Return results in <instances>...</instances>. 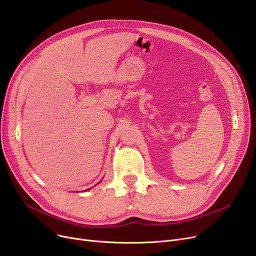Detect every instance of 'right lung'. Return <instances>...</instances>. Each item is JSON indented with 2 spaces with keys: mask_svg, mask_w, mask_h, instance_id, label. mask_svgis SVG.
Wrapping results in <instances>:
<instances>
[{
  "mask_svg": "<svg viewBox=\"0 0 256 256\" xmlns=\"http://www.w3.org/2000/svg\"><path fill=\"white\" fill-rule=\"evenodd\" d=\"M85 191H87V190H85Z\"/></svg>",
  "mask_w": 256,
  "mask_h": 256,
  "instance_id": "1",
  "label": "right lung"
}]
</instances>
